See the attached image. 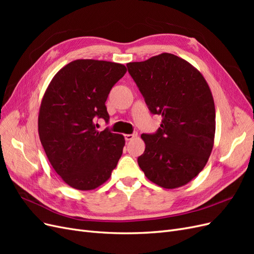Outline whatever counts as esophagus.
Instances as JSON below:
<instances>
[{
	"mask_svg": "<svg viewBox=\"0 0 254 254\" xmlns=\"http://www.w3.org/2000/svg\"><path fill=\"white\" fill-rule=\"evenodd\" d=\"M125 140L126 141H131L132 139H134V137L137 136V133H132V134H125Z\"/></svg>",
	"mask_w": 254,
	"mask_h": 254,
	"instance_id": "34e87169",
	"label": "esophagus"
}]
</instances>
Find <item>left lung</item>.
Instances as JSON below:
<instances>
[{"label": "left lung", "mask_w": 254, "mask_h": 254, "mask_svg": "<svg viewBox=\"0 0 254 254\" xmlns=\"http://www.w3.org/2000/svg\"><path fill=\"white\" fill-rule=\"evenodd\" d=\"M151 113L162 123L141 135L145 150L137 163L147 179L164 189L186 186L205 166L215 136V105L209 84L195 66L162 53L127 64Z\"/></svg>", "instance_id": "obj_1"}]
</instances>
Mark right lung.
I'll use <instances>...</instances> for the list:
<instances>
[{"label": "right lung", "instance_id": "1", "mask_svg": "<svg viewBox=\"0 0 254 254\" xmlns=\"http://www.w3.org/2000/svg\"><path fill=\"white\" fill-rule=\"evenodd\" d=\"M126 72L121 64L78 59L60 68L45 90L38 132L51 165L73 189L98 188L118 165L124 135L97 131L94 119L109 120L105 103Z\"/></svg>", "mask_w": 254, "mask_h": 254}]
</instances>
